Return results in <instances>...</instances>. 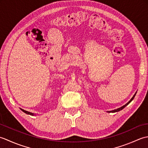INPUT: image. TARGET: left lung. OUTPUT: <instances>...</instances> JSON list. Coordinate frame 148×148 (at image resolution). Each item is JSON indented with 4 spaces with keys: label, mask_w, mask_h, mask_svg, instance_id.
<instances>
[{
    "label": "left lung",
    "mask_w": 148,
    "mask_h": 148,
    "mask_svg": "<svg viewBox=\"0 0 148 148\" xmlns=\"http://www.w3.org/2000/svg\"><path fill=\"white\" fill-rule=\"evenodd\" d=\"M136 93H135V95L133 96V97L131 99H130V100L129 102H128L127 103H126V104L125 105H124L123 106H122V107H121V108H118V109H115V110H114V111H108V112H118V111H121V110H122L124 108H125V107H126L128 103H130V102L132 101V100L134 99V97H135V96H136Z\"/></svg>",
    "instance_id": "obj_1"
}]
</instances>
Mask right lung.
<instances>
[{"label": "right lung", "instance_id": "1", "mask_svg": "<svg viewBox=\"0 0 148 148\" xmlns=\"http://www.w3.org/2000/svg\"><path fill=\"white\" fill-rule=\"evenodd\" d=\"M21 110L22 111H23L25 113H26V114H30V115H34V114L33 113H32V112H29V111H25L24 109H21Z\"/></svg>", "mask_w": 148, "mask_h": 148}]
</instances>
